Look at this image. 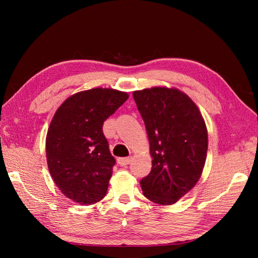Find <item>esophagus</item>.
<instances>
[{
    "label": "esophagus",
    "instance_id": "esophagus-1",
    "mask_svg": "<svg viewBox=\"0 0 258 258\" xmlns=\"http://www.w3.org/2000/svg\"><path fill=\"white\" fill-rule=\"evenodd\" d=\"M131 160H132V158H131V157H122V158H118L117 163L119 164L120 166H126V165H128V164L131 163Z\"/></svg>",
    "mask_w": 258,
    "mask_h": 258
}]
</instances>
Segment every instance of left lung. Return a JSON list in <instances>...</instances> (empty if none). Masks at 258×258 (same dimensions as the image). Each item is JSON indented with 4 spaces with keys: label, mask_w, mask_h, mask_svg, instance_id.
Instances as JSON below:
<instances>
[{
    "label": "left lung",
    "mask_w": 258,
    "mask_h": 258,
    "mask_svg": "<svg viewBox=\"0 0 258 258\" xmlns=\"http://www.w3.org/2000/svg\"><path fill=\"white\" fill-rule=\"evenodd\" d=\"M150 141L152 171L141 180L143 194L172 205L194 187L205 166L208 135L193 100L178 89L154 86L133 92Z\"/></svg>",
    "instance_id": "obj_1"
}]
</instances>
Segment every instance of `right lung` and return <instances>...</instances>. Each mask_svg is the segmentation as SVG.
<instances>
[{"label":"right lung","instance_id":"1","mask_svg":"<svg viewBox=\"0 0 258 258\" xmlns=\"http://www.w3.org/2000/svg\"><path fill=\"white\" fill-rule=\"evenodd\" d=\"M128 96L95 87L71 95L56 109L46 134V162L54 183L68 199L92 205L105 196L115 160L102 126Z\"/></svg>","mask_w":258,"mask_h":258}]
</instances>
